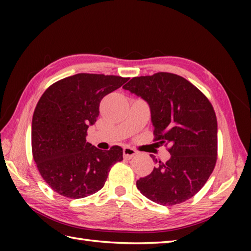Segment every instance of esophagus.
Masks as SVG:
<instances>
[{
	"label": "esophagus",
	"mask_w": 251,
	"mask_h": 251,
	"mask_svg": "<svg viewBox=\"0 0 251 251\" xmlns=\"http://www.w3.org/2000/svg\"><path fill=\"white\" fill-rule=\"evenodd\" d=\"M123 153H124V157L125 158H131L132 156L136 155L137 151L134 150V149H132V148L126 147V148H124V150H123Z\"/></svg>",
	"instance_id": "obj_1"
}]
</instances>
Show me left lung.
<instances>
[{"label":"left lung","mask_w":251,"mask_h":251,"mask_svg":"<svg viewBox=\"0 0 251 251\" xmlns=\"http://www.w3.org/2000/svg\"><path fill=\"white\" fill-rule=\"evenodd\" d=\"M147 101L154 135L169 145V161L137 181V189L159 205L173 206L191 199L209 178L217 161L218 125L211 103L182 76L159 72L132 77L123 86Z\"/></svg>","instance_id":"1"}]
</instances>
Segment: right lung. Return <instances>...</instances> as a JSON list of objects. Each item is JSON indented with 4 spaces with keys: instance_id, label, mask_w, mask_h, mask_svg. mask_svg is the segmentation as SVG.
I'll use <instances>...</instances> for the list:
<instances>
[{
    "instance_id": "obj_1",
    "label": "right lung",
    "mask_w": 251,
    "mask_h": 251,
    "mask_svg": "<svg viewBox=\"0 0 251 251\" xmlns=\"http://www.w3.org/2000/svg\"><path fill=\"white\" fill-rule=\"evenodd\" d=\"M128 78L78 73L52 84L36 104L31 126L32 153L45 182L58 194L77 200L103 185L123 149L108 151L86 141L87 129L99 115L104 96Z\"/></svg>"
}]
</instances>
